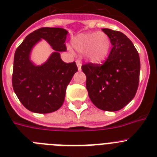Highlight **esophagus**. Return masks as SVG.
Wrapping results in <instances>:
<instances>
[{
	"mask_svg": "<svg viewBox=\"0 0 157 157\" xmlns=\"http://www.w3.org/2000/svg\"><path fill=\"white\" fill-rule=\"evenodd\" d=\"M76 65H77L78 71H81V69H82V62H81V60H79V59H77V60H76Z\"/></svg>",
	"mask_w": 157,
	"mask_h": 157,
	"instance_id": "1",
	"label": "esophagus"
}]
</instances>
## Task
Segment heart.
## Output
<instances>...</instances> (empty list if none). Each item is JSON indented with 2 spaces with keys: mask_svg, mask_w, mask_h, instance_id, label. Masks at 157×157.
<instances>
[{
  "mask_svg": "<svg viewBox=\"0 0 157 157\" xmlns=\"http://www.w3.org/2000/svg\"><path fill=\"white\" fill-rule=\"evenodd\" d=\"M72 47L80 54H86L91 62L100 63L105 59L111 47L110 38L104 32L81 33L73 37Z\"/></svg>",
  "mask_w": 157,
  "mask_h": 157,
  "instance_id": "b5f03b06",
  "label": "heart"
}]
</instances>
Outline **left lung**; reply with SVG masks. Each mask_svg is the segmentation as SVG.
<instances>
[{"mask_svg": "<svg viewBox=\"0 0 157 157\" xmlns=\"http://www.w3.org/2000/svg\"><path fill=\"white\" fill-rule=\"evenodd\" d=\"M112 48L103 64L82 66L86 89L94 105L104 111L116 112L125 107L138 90L140 58L132 41L122 32L102 29Z\"/></svg>", "mask_w": 157, "mask_h": 157, "instance_id": "1", "label": "left lung"}]
</instances>
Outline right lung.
Listing matches in <instances>:
<instances>
[{"instance_id":"right-lung-1","label":"right lung","mask_w":157,"mask_h":157,"mask_svg":"<svg viewBox=\"0 0 157 157\" xmlns=\"http://www.w3.org/2000/svg\"><path fill=\"white\" fill-rule=\"evenodd\" d=\"M68 32L59 27H42L30 33L16 48L12 86L23 106L36 113H50L62 106L66 89L78 71L75 62L64 63L59 52L67 50ZM45 39L55 50L48 60L36 66L29 59L33 47Z\"/></svg>"}]
</instances>
